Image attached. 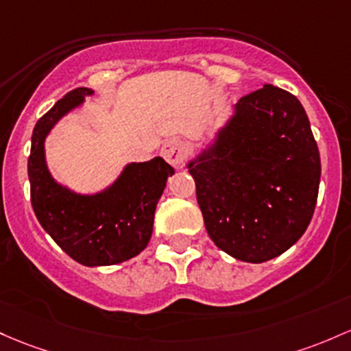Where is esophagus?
I'll return each instance as SVG.
<instances>
[{"label":"esophagus","mask_w":351,"mask_h":351,"mask_svg":"<svg viewBox=\"0 0 351 351\" xmlns=\"http://www.w3.org/2000/svg\"><path fill=\"white\" fill-rule=\"evenodd\" d=\"M188 146L184 141L178 140V138H171V140L165 141V145L161 146V155L165 160L168 161L173 167H182L186 160Z\"/></svg>","instance_id":"obj_1"}]
</instances>
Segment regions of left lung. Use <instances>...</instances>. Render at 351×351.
Here are the masks:
<instances>
[{"label":"left lung","instance_id":"1","mask_svg":"<svg viewBox=\"0 0 351 351\" xmlns=\"http://www.w3.org/2000/svg\"><path fill=\"white\" fill-rule=\"evenodd\" d=\"M206 232L246 263L302 238L318 198L319 153L298 98L273 84L243 96L213 140L188 161Z\"/></svg>","mask_w":351,"mask_h":351}]
</instances>
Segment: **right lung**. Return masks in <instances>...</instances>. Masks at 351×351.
Returning a JSON list of instances; mask_svg holds the SVG:
<instances>
[{
	"label": "right lung",
	"mask_w": 351,
	"mask_h": 351,
	"mask_svg": "<svg viewBox=\"0 0 351 351\" xmlns=\"http://www.w3.org/2000/svg\"><path fill=\"white\" fill-rule=\"evenodd\" d=\"M93 93L91 88H76L38 119L28 178L34 215L56 245L84 267H108L140 255L148 246L158 199L175 169L156 156L128 163L113 183L96 193H78L58 183L46 163L45 141L61 118Z\"/></svg>",
	"instance_id": "right-lung-1"
}]
</instances>
